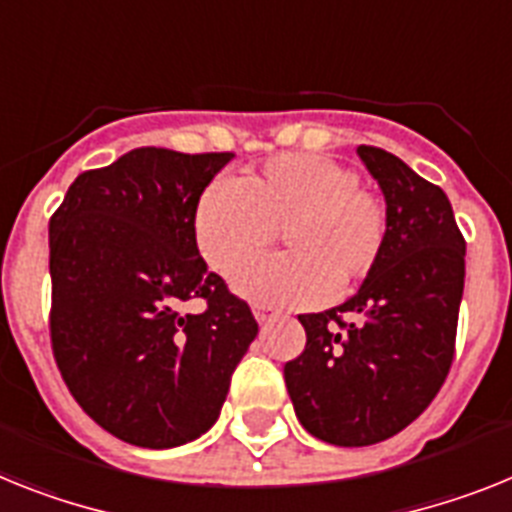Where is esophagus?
Returning <instances> with one entry per match:
<instances>
[{"label": "esophagus", "mask_w": 512, "mask_h": 512, "mask_svg": "<svg viewBox=\"0 0 512 512\" xmlns=\"http://www.w3.org/2000/svg\"><path fill=\"white\" fill-rule=\"evenodd\" d=\"M255 317L257 322H268L276 317V309L270 307V304H255Z\"/></svg>", "instance_id": "1"}]
</instances>
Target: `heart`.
Returning a JSON list of instances; mask_svg holds the SVG:
<instances>
[{
	"instance_id": "1",
	"label": "heart",
	"mask_w": 512,
	"mask_h": 512,
	"mask_svg": "<svg viewBox=\"0 0 512 512\" xmlns=\"http://www.w3.org/2000/svg\"><path fill=\"white\" fill-rule=\"evenodd\" d=\"M205 263L229 273L276 242L289 255L249 263L236 289L265 302H320L333 283L362 281L388 239V210L351 166L317 153H286L239 182H213L192 218Z\"/></svg>"
}]
</instances>
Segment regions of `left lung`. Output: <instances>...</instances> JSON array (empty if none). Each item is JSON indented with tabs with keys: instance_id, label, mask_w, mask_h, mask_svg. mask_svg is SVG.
I'll use <instances>...</instances> for the list:
<instances>
[{
	"instance_id": "obj_1",
	"label": "left lung",
	"mask_w": 512,
	"mask_h": 512,
	"mask_svg": "<svg viewBox=\"0 0 512 512\" xmlns=\"http://www.w3.org/2000/svg\"><path fill=\"white\" fill-rule=\"evenodd\" d=\"M356 153L385 195L388 239L351 299L299 315L307 343L283 367L302 427L341 448L398 435L440 393L466 276L448 195L388 150Z\"/></svg>"
}]
</instances>
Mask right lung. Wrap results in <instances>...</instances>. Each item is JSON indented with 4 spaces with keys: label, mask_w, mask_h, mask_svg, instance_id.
<instances>
[{
    "label": "right lung",
    "mask_w": 512,
    "mask_h": 512,
    "mask_svg": "<svg viewBox=\"0 0 512 512\" xmlns=\"http://www.w3.org/2000/svg\"><path fill=\"white\" fill-rule=\"evenodd\" d=\"M234 153L135 148L77 176L49 221L51 351L119 440L174 448L216 424L257 320L195 244L200 195ZM200 298V313L181 304Z\"/></svg>",
    "instance_id": "add662e5"
}]
</instances>
